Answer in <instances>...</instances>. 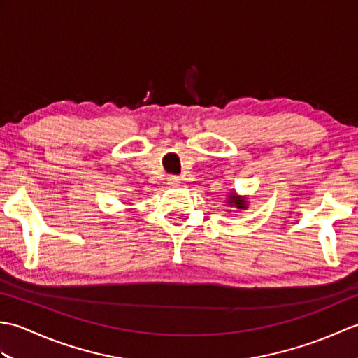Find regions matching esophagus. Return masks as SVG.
<instances>
[{
    "instance_id": "1",
    "label": "esophagus",
    "mask_w": 358,
    "mask_h": 358,
    "mask_svg": "<svg viewBox=\"0 0 358 358\" xmlns=\"http://www.w3.org/2000/svg\"><path fill=\"white\" fill-rule=\"evenodd\" d=\"M167 181H169L171 186H178L180 185V177H177V175H171V177L167 178Z\"/></svg>"
}]
</instances>
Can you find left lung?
Here are the masks:
<instances>
[{
	"instance_id": "left-lung-1",
	"label": "left lung",
	"mask_w": 358,
	"mask_h": 358,
	"mask_svg": "<svg viewBox=\"0 0 358 358\" xmlns=\"http://www.w3.org/2000/svg\"><path fill=\"white\" fill-rule=\"evenodd\" d=\"M231 206H234V204H235V206H237L238 209H241L243 206H245V201H243L241 199H235V196H231Z\"/></svg>"
}]
</instances>
